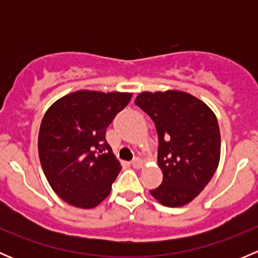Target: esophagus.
<instances>
[{"label":"esophagus","mask_w":258,"mask_h":258,"mask_svg":"<svg viewBox=\"0 0 258 258\" xmlns=\"http://www.w3.org/2000/svg\"><path fill=\"white\" fill-rule=\"evenodd\" d=\"M132 166H134L135 168H141L142 166H144V161H142L141 158L136 157L134 161H132Z\"/></svg>","instance_id":"34e87169"}]
</instances>
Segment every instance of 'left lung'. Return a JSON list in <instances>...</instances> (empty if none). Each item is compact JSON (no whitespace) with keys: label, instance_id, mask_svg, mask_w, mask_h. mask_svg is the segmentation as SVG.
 I'll list each match as a JSON object with an SVG mask.
<instances>
[{"label":"left lung","instance_id":"left-lung-1","mask_svg":"<svg viewBox=\"0 0 258 258\" xmlns=\"http://www.w3.org/2000/svg\"><path fill=\"white\" fill-rule=\"evenodd\" d=\"M135 103L155 122L162 183L150 191L167 207H181L209 184L220 163L221 135L209 106L183 91L141 92Z\"/></svg>","mask_w":258,"mask_h":258}]
</instances>
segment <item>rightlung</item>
<instances>
[{
    "mask_svg": "<svg viewBox=\"0 0 258 258\" xmlns=\"http://www.w3.org/2000/svg\"><path fill=\"white\" fill-rule=\"evenodd\" d=\"M132 93L81 90L46 111L38 132L43 173L57 196L79 209H93L110 195L121 171L106 141V128Z\"/></svg>",
    "mask_w": 258,
    "mask_h": 258,
    "instance_id": "add662e5",
    "label": "right lung"
}]
</instances>
